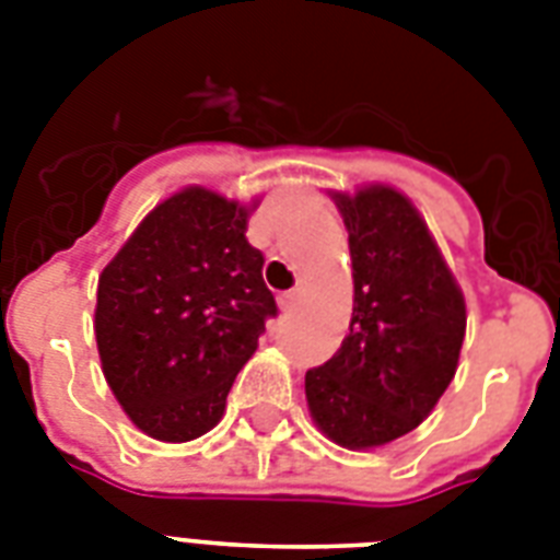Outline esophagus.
Segmentation results:
<instances>
[{
    "instance_id": "1",
    "label": "esophagus",
    "mask_w": 560,
    "mask_h": 560,
    "mask_svg": "<svg viewBox=\"0 0 560 560\" xmlns=\"http://www.w3.org/2000/svg\"><path fill=\"white\" fill-rule=\"evenodd\" d=\"M299 299H302V293H299V290H290V293L281 296V307H284V311H293V307L299 305Z\"/></svg>"
}]
</instances>
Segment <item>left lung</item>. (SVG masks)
Wrapping results in <instances>:
<instances>
[{"instance_id": "obj_1", "label": "left lung", "mask_w": 560, "mask_h": 560, "mask_svg": "<svg viewBox=\"0 0 560 560\" xmlns=\"http://www.w3.org/2000/svg\"><path fill=\"white\" fill-rule=\"evenodd\" d=\"M349 229L354 311L331 360L307 369L311 416L328 439L366 451L416 430L451 386L465 299L412 202L395 188L334 197Z\"/></svg>"}]
</instances>
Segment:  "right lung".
<instances>
[{
	"instance_id": "1",
	"label": "right lung",
	"mask_w": 560,
	"mask_h": 560,
	"mask_svg": "<svg viewBox=\"0 0 560 560\" xmlns=\"http://www.w3.org/2000/svg\"><path fill=\"white\" fill-rule=\"evenodd\" d=\"M261 267L244 206L206 188L160 202L104 267L101 366L139 430L191 442L218 424L264 323L279 316Z\"/></svg>"
}]
</instances>
